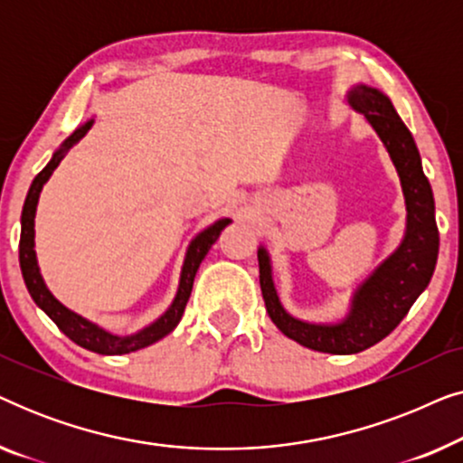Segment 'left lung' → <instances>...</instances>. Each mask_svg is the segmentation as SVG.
I'll return each mask as SVG.
<instances>
[{
    "label": "left lung",
    "mask_w": 463,
    "mask_h": 463,
    "mask_svg": "<svg viewBox=\"0 0 463 463\" xmlns=\"http://www.w3.org/2000/svg\"><path fill=\"white\" fill-rule=\"evenodd\" d=\"M345 103L363 113L375 130L401 179L407 211L401 244L354 288L345 316L335 322H309L287 312L274 282L269 250L263 244L257 249L259 282L271 322L299 345L339 356L358 354L388 337L426 290L439 259L434 194L413 135L379 88L358 81L347 90Z\"/></svg>",
    "instance_id": "left-lung-1"
}]
</instances>
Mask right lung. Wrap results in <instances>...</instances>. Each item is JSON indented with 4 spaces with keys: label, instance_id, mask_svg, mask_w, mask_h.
I'll return each mask as SVG.
<instances>
[{
    "label": "right lung",
    "instance_id": "add662e5",
    "mask_svg": "<svg viewBox=\"0 0 463 463\" xmlns=\"http://www.w3.org/2000/svg\"><path fill=\"white\" fill-rule=\"evenodd\" d=\"M92 124H94V118L86 119L78 130H73V135H69L65 141L61 143V147L54 151L52 157H50L46 168H43L42 173L35 176L33 183H31L27 198H24L23 214H21V244H18V261H21V271H23L24 284H27L31 299L35 301L37 307L48 314V318L52 320L54 325L73 341V344L81 345L84 350L103 354V356H118V354H130V352L143 350V347L156 344V341L164 339L168 333L175 331L176 325H179L183 318V312H185L189 295H192V288H194V278L198 274L200 263L204 261L206 252L211 250V246L217 242L221 232L232 223V219L230 217L217 219L214 223L204 227V230L198 232L192 238V242H189L185 250V259H183V265H181L179 287H176L175 299L170 301L166 312H164L160 318L149 322L147 326L138 328V331L128 333V335H118V333L107 331V328L97 325V322L84 318V316L73 312V309H69L67 306H62V303L50 293L46 282H43L40 263H37L35 213H37V202H40V194L43 185H46L50 176H52V173L61 164L62 157H65L67 151L92 128Z\"/></svg>",
    "mask_w": 463,
    "mask_h": 463
}]
</instances>
